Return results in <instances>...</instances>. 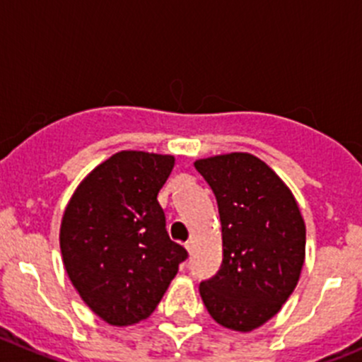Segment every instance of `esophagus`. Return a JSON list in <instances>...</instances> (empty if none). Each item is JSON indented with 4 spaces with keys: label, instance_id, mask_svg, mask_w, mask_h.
I'll return each instance as SVG.
<instances>
[{
    "label": "esophagus",
    "instance_id": "esophagus-1",
    "mask_svg": "<svg viewBox=\"0 0 362 362\" xmlns=\"http://www.w3.org/2000/svg\"><path fill=\"white\" fill-rule=\"evenodd\" d=\"M194 246H197V245H194V241H192V239H189V241L185 243V250H187L189 253L194 252Z\"/></svg>",
    "mask_w": 362,
    "mask_h": 362
}]
</instances>
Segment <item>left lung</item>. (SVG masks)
I'll return each instance as SVG.
<instances>
[{"label": "left lung", "instance_id": "1", "mask_svg": "<svg viewBox=\"0 0 362 362\" xmlns=\"http://www.w3.org/2000/svg\"><path fill=\"white\" fill-rule=\"evenodd\" d=\"M194 168L218 200L223 262L200 284L216 323L252 332L295 291L305 262V223L288 184L245 151L198 158Z\"/></svg>", "mask_w": 362, "mask_h": 362}]
</instances>
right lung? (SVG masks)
<instances>
[{
	"mask_svg": "<svg viewBox=\"0 0 362 362\" xmlns=\"http://www.w3.org/2000/svg\"><path fill=\"white\" fill-rule=\"evenodd\" d=\"M173 165V155L117 151L86 175L66 205L64 268L86 305L112 327L146 320L187 257L165 232L157 200Z\"/></svg>",
	"mask_w": 362,
	"mask_h": 362,
	"instance_id": "add662e5",
	"label": "right lung"
}]
</instances>
